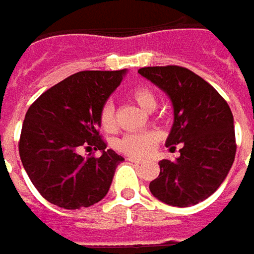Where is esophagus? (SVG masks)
<instances>
[{
    "label": "esophagus",
    "mask_w": 254,
    "mask_h": 254,
    "mask_svg": "<svg viewBox=\"0 0 254 254\" xmlns=\"http://www.w3.org/2000/svg\"><path fill=\"white\" fill-rule=\"evenodd\" d=\"M128 161L134 162V164H142L144 160H140V158H128Z\"/></svg>",
    "instance_id": "1"
}]
</instances>
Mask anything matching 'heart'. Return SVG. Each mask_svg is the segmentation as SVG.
I'll return each mask as SVG.
<instances>
[{"mask_svg":"<svg viewBox=\"0 0 254 254\" xmlns=\"http://www.w3.org/2000/svg\"><path fill=\"white\" fill-rule=\"evenodd\" d=\"M130 99L138 104L142 110L151 113L155 110L158 99L155 93L147 86H137L128 93ZM100 127L104 131H114L116 119L112 103H106L100 110ZM160 141V134L157 131H144L135 134H126L117 141V148L131 157H145L155 148Z\"/></svg>","mask_w":254,"mask_h":254,"instance_id":"heart-1","label":"heart"}]
</instances>
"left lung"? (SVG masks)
Instances as JSON below:
<instances>
[{"mask_svg": "<svg viewBox=\"0 0 254 254\" xmlns=\"http://www.w3.org/2000/svg\"><path fill=\"white\" fill-rule=\"evenodd\" d=\"M138 73L168 94L174 124L167 147L180 157L160 161L151 193L167 205H196L225 181L236 154L233 114L229 104L206 80L182 66L141 67Z\"/></svg>", "mask_w": 254, "mask_h": 254, "instance_id": "1", "label": "left lung"}]
</instances>
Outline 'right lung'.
<instances>
[{
	"mask_svg": "<svg viewBox=\"0 0 254 254\" xmlns=\"http://www.w3.org/2000/svg\"><path fill=\"white\" fill-rule=\"evenodd\" d=\"M123 70H84L48 89L25 114L19 157L45 199L64 209H80L102 200L114 171L124 161L106 150L99 134L100 110L122 83ZM100 149L99 159H83L78 148Z\"/></svg>",
	"mask_w": 254,
	"mask_h": 254,
	"instance_id": "obj_1",
	"label": "right lung"
}]
</instances>
